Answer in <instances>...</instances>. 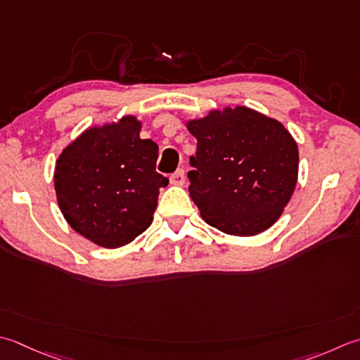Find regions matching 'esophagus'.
I'll return each mask as SVG.
<instances>
[{"label": "esophagus", "instance_id": "obj_1", "mask_svg": "<svg viewBox=\"0 0 360 360\" xmlns=\"http://www.w3.org/2000/svg\"><path fill=\"white\" fill-rule=\"evenodd\" d=\"M170 184L173 186H184L186 184V173L184 170H178L170 176Z\"/></svg>", "mask_w": 360, "mask_h": 360}]
</instances>
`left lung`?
Listing matches in <instances>:
<instances>
[{"label":"left lung","instance_id":"obj_1","mask_svg":"<svg viewBox=\"0 0 360 360\" xmlns=\"http://www.w3.org/2000/svg\"><path fill=\"white\" fill-rule=\"evenodd\" d=\"M198 140L188 192L202 220L229 236L251 237L283 215L298 181V145L276 118L246 105L187 120Z\"/></svg>","mask_w":360,"mask_h":360}]
</instances>
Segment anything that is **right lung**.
<instances>
[{
  "mask_svg": "<svg viewBox=\"0 0 360 360\" xmlns=\"http://www.w3.org/2000/svg\"><path fill=\"white\" fill-rule=\"evenodd\" d=\"M142 122L123 115L90 126L59 154L54 188L59 209L77 234L103 248L131 243L153 223L159 188V146L140 139Z\"/></svg>",
  "mask_w": 360,
  "mask_h": 360,
  "instance_id": "add662e5",
  "label": "right lung"
}]
</instances>
